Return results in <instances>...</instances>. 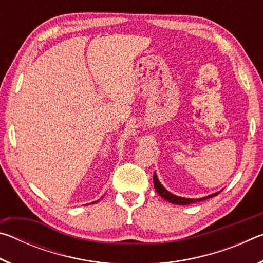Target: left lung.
<instances>
[{
	"label": "left lung",
	"instance_id": "1",
	"mask_svg": "<svg viewBox=\"0 0 263 263\" xmlns=\"http://www.w3.org/2000/svg\"><path fill=\"white\" fill-rule=\"evenodd\" d=\"M153 182H154V188L157 190V193L161 196L162 198L166 199L169 203H173V204H177V205H188V204L191 203H196V202H202L204 199H208V198H211V197H215L218 194L220 193V191H218V193L215 194H211L209 196H205V197H202V198H185V197H181V196H176L174 194H172L171 191H168L164 186L160 183V181L158 179V175L155 174L153 175Z\"/></svg>",
	"mask_w": 263,
	"mask_h": 263
}]
</instances>
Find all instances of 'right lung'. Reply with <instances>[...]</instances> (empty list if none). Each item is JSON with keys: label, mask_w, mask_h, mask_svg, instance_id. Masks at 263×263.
Instances as JSON below:
<instances>
[{"label": "right lung", "mask_w": 263, "mask_h": 263, "mask_svg": "<svg viewBox=\"0 0 263 263\" xmlns=\"http://www.w3.org/2000/svg\"><path fill=\"white\" fill-rule=\"evenodd\" d=\"M99 201H100V199H99ZM99 201H95V202H92L91 204H94V203H97V202H99Z\"/></svg>", "instance_id": "right-lung-1"}]
</instances>
